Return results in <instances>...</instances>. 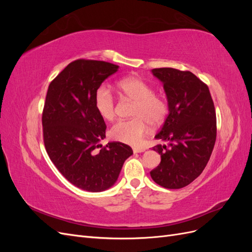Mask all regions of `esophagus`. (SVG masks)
<instances>
[{
  "label": "esophagus",
  "mask_w": 252,
  "mask_h": 252,
  "mask_svg": "<svg viewBox=\"0 0 252 252\" xmlns=\"http://www.w3.org/2000/svg\"><path fill=\"white\" fill-rule=\"evenodd\" d=\"M144 151H145V148H143V147H134L133 148L134 154H141V152H144Z\"/></svg>",
  "instance_id": "obj_1"
}]
</instances>
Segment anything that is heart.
Wrapping results in <instances>:
<instances>
[{
	"label": "heart",
	"instance_id": "heart-1",
	"mask_svg": "<svg viewBox=\"0 0 252 252\" xmlns=\"http://www.w3.org/2000/svg\"><path fill=\"white\" fill-rule=\"evenodd\" d=\"M120 94L128 100L133 101L131 116L133 119L120 121L114 124L109 134L111 139L129 145H139L146 134L150 124H162L168 113V105L163 96L154 93L148 83L138 77H128L117 84ZM94 107L100 117L111 122L116 119V101L109 89L98 87L94 94Z\"/></svg>",
	"mask_w": 252,
	"mask_h": 252
}]
</instances>
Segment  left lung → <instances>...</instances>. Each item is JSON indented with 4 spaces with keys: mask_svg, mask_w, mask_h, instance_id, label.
<instances>
[{
    "mask_svg": "<svg viewBox=\"0 0 252 252\" xmlns=\"http://www.w3.org/2000/svg\"><path fill=\"white\" fill-rule=\"evenodd\" d=\"M152 74L163 83L168 117L155 136L167 142L152 150L161 163L150 171L157 184L168 189L189 185L207 165L217 139V117L208 86L190 71L156 68Z\"/></svg>",
    "mask_w": 252,
    "mask_h": 252,
    "instance_id": "8db88e82",
    "label": "left lung"
}]
</instances>
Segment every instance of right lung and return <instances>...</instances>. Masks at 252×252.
<instances>
[{
	"label": "right lung",
	"instance_id": "1",
	"mask_svg": "<svg viewBox=\"0 0 252 252\" xmlns=\"http://www.w3.org/2000/svg\"><path fill=\"white\" fill-rule=\"evenodd\" d=\"M118 69L104 61H73L50 83L46 94L42 116L45 148L64 178L86 191L110 188L133 154L123 143L100 144L106 124L94 107V94Z\"/></svg>",
	"mask_w": 252,
	"mask_h": 252
}]
</instances>
